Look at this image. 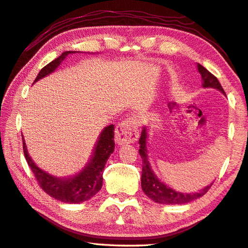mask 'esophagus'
Masks as SVG:
<instances>
[{
  "label": "esophagus",
  "mask_w": 248,
  "mask_h": 248,
  "mask_svg": "<svg viewBox=\"0 0 248 248\" xmlns=\"http://www.w3.org/2000/svg\"><path fill=\"white\" fill-rule=\"evenodd\" d=\"M115 138L118 145H124V144L136 142L139 138L137 119L129 118L118 124L116 127Z\"/></svg>",
  "instance_id": "34e87169"
}]
</instances>
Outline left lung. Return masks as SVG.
Here are the masks:
<instances>
[{"instance_id":"8db88e82","label":"left lung","mask_w":248,"mask_h":248,"mask_svg":"<svg viewBox=\"0 0 248 248\" xmlns=\"http://www.w3.org/2000/svg\"><path fill=\"white\" fill-rule=\"evenodd\" d=\"M197 69H199V73L202 76V88L217 89L226 95L221 84H220L218 79L216 78L213 74L209 73L205 67H202L200 64H197ZM146 143H147V131H146V127H144L142 130L141 137H140V140H139V144H140L139 153L143 163L141 186H142L143 192L145 193L146 196L150 197L152 201H154L155 202H158V204H164V205L186 204V202H190L196 199H200V197H202V195H205L207 191L210 188V186H213V183H211L210 186H207L200 192L193 193V194H183V193L174 191L173 188L166 186L165 183L161 182L160 180L156 177V174L154 173V171H153L151 167L150 161H148Z\"/></svg>"}]
</instances>
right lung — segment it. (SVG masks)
Instances as JSON below:
<instances>
[{
    "label": "right lung",
    "mask_w": 248,
    "mask_h": 248,
    "mask_svg": "<svg viewBox=\"0 0 248 248\" xmlns=\"http://www.w3.org/2000/svg\"><path fill=\"white\" fill-rule=\"evenodd\" d=\"M70 53L71 52H64L56 60L43 67L38 74L34 82L53 73ZM22 148H24L27 163H28L30 169L32 170L40 187L57 201L68 202V204H78V202L92 199L102 188L103 171H104L107 159L115 148L114 124L103 129L93 150L91 159L89 160L87 166L74 177L57 178L39 168L28 154L24 137H22Z\"/></svg>",
    "instance_id": "right-lung-1"
}]
</instances>
